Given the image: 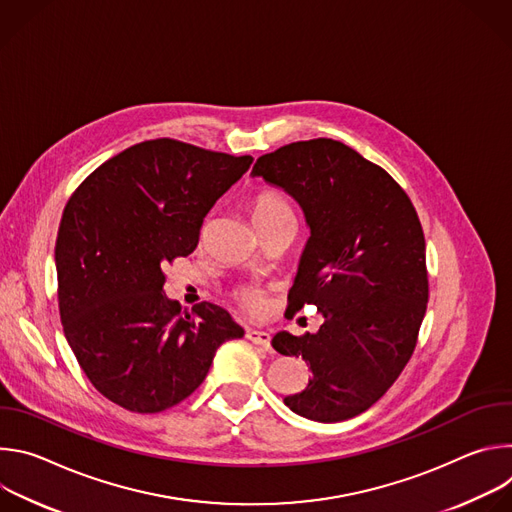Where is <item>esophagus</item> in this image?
<instances>
[{"label":"esophagus","instance_id":"1","mask_svg":"<svg viewBox=\"0 0 512 512\" xmlns=\"http://www.w3.org/2000/svg\"><path fill=\"white\" fill-rule=\"evenodd\" d=\"M247 338H249L253 344H257V346H261V348H265V350H271V334H269V332L251 328V330H247Z\"/></svg>","mask_w":512,"mask_h":512}]
</instances>
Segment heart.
I'll list each match as a JSON object with an SVG mask.
<instances>
[{
	"label": "heart",
	"instance_id": "obj_1",
	"mask_svg": "<svg viewBox=\"0 0 512 512\" xmlns=\"http://www.w3.org/2000/svg\"><path fill=\"white\" fill-rule=\"evenodd\" d=\"M251 216H253V221L257 225V223L281 221V218H289V216H296V214H294V208H291V204L287 202V198L281 192H277L273 188H263L251 200ZM235 300L245 312H249L253 316L265 312V308H267V294L257 285L237 287Z\"/></svg>",
	"mask_w": 512,
	"mask_h": 512
}]
</instances>
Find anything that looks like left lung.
<instances>
[{
    "mask_svg": "<svg viewBox=\"0 0 512 512\" xmlns=\"http://www.w3.org/2000/svg\"><path fill=\"white\" fill-rule=\"evenodd\" d=\"M253 176L294 196L310 227L285 314L312 304L324 316L316 334L271 340L312 371L283 403L322 423L350 419L389 391L415 350L429 298L419 216L381 166L328 137L261 156Z\"/></svg>",
    "mask_w": 512,
    "mask_h": 512,
    "instance_id": "obj_1",
    "label": "left lung"
}]
</instances>
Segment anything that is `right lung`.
<instances>
[{
	"label": "right lung",
	"mask_w": 512,
	"mask_h": 512,
	"mask_svg": "<svg viewBox=\"0 0 512 512\" xmlns=\"http://www.w3.org/2000/svg\"><path fill=\"white\" fill-rule=\"evenodd\" d=\"M251 162L160 137L113 156L68 198L54 249L60 320L81 369L115 405H178L216 348L245 334L221 306L182 314L162 267L196 249L204 216Z\"/></svg>",
	"instance_id": "add662e5"
}]
</instances>
